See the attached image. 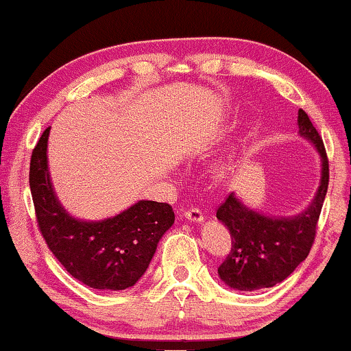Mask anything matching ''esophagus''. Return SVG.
Returning a JSON list of instances; mask_svg holds the SVG:
<instances>
[{
	"instance_id": "obj_1",
	"label": "esophagus",
	"mask_w": 351,
	"mask_h": 351,
	"mask_svg": "<svg viewBox=\"0 0 351 351\" xmlns=\"http://www.w3.org/2000/svg\"><path fill=\"white\" fill-rule=\"evenodd\" d=\"M182 215L187 219H190V221H195V223L203 221V213L200 208H189V210H185Z\"/></svg>"
}]
</instances>
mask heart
I'll return each instance as SVG.
<instances>
[{"instance_id":"b5f03b06","label":"heart","mask_w":351,"mask_h":351,"mask_svg":"<svg viewBox=\"0 0 351 351\" xmlns=\"http://www.w3.org/2000/svg\"><path fill=\"white\" fill-rule=\"evenodd\" d=\"M228 169H229V162H224V164H221V166H219V171H221V172L228 171Z\"/></svg>"}]
</instances>
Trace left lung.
Wrapping results in <instances>:
<instances>
[{"label":"left lung","instance_id":"left-lung-1","mask_svg":"<svg viewBox=\"0 0 351 351\" xmlns=\"http://www.w3.org/2000/svg\"><path fill=\"white\" fill-rule=\"evenodd\" d=\"M298 125L300 135L314 143L321 154V187L309 208L295 218H268L229 193L216 210V218L229 229L232 239L228 257L218 267L219 278L232 289L255 291L275 287L296 270L314 244L328 187V158L322 136L302 109Z\"/></svg>","mask_w":351,"mask_h":351}]
</instances>
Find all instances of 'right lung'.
<instances>
[{
    "instance_id": "right-lung-1",
    "label": "right lung",
    "mask_w": 351,
    "mask_h": 351,
    "mask_svg": "<svg viewBox=\"0 0 351 351\" xmlns=\"http://www.w3.org/2000/svg\"><path fill=\"white\" fill-rule=\"evenodd\" d=\"M50 128L30 156L29 185L38 231L71 276L94 289H127L148 268L164 232L174 224L169 203L141 200L102 221H80L63 210L47 166Z\"/></svg>"
}]
</instances>
